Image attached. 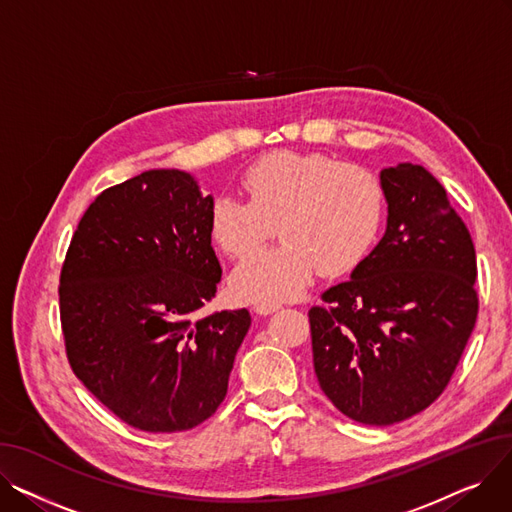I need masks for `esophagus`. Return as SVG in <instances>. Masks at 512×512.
I'll list each match as a JSON object with an SVG mask.
<instances>
[{
    "mask_svg": "<svg viewBox=\"0 0 512 512\" xmlns=\"http://www.w3.org/2000/svg\"><path fill=\"white\" fill-rule=\"evenodd\" d=\"M280 307H282V305H278V303H257V305L253 307V311H255L257 315H270V313H276Z\"/></svg>",
    "mask_w": 512,
    "mask_h": 512,
    "instance_id": "esophagus-1",
    "label": "esophagus"
}]
</instances>
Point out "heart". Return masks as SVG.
<instances>
[{"instance_id": "1", "label": "heart", "mask_w": 512, "mask_h": 512, "mask_svg": "<svg viewBox=\"0 0 512 512\" xmlns=\"http://www.w3.org/2000/svg\"><path fill=\"white\" fill-rule=\"evenodd\" d=\"M242 186L249 201L218 195L211 203L209 230L218 247L247 259L274 236L276 224L284 238L232 274L234 294L251 303L294 299L319 270H355L386 220L380 176L326 153H270L245 172Z\"/></svg>"}]
</instances>
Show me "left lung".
Masks as SVG:
<instances>
[{
    "mask_svg": "<svg viewBox=\"0 0 512 512\" xmlns=\"http://www.w3.org/2000/svg\"><path fill=\"white\" fill-rule=\"evenodd\" d=\"M386 232L351 280L309 311L313 367L334 407L365 425L405 421L442 394L477 319L471 234L423 166L380 172Z\"/></svg>",
    "mask_w": 512,
    "mask_h": 512,
    "instance_id": "1",
    "label": "left lung"
}]
</instances>
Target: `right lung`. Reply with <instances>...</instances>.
I'll return each instance as SVG.
<instances>
[{"instance_id": "obj_1", "label": "right lung", "mask_w": 512, "mask_h": 512, "mask_svg": "<svg viewBox=\"0 0 512 512\" xmlns=\"http://www.w3.org/2000/svg\"><path fill=\"white\" fill-rule=\"evenodd\" d=\"M211 203L188 172H143L89 205L66 253L60 315L70 367L143 432H184L218 411L251 328L247 309L201 311L222 280Z\"/></svg>"}]
</instances>
